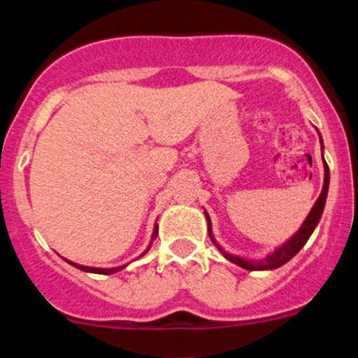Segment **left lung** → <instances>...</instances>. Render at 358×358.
<instances>
[{
  "label": "left lung",
  "mask_w": 358,
  "mask_h": 358,
  "mask_svg": "<svg viewBox=\"0 0 358 358\" xmlns=\"http://www.w3.org/2000/svg\"><path fill=\"white\" fill-rule=\"evenodd\" d=\"M321 143H322V140H321ZM322 161H324V157H322ZM328 185H330V170H328V164H327V161H324V182H322L321 195H319V199L315 201L314 208L310 210L308 217L305 218V222H303V226L299 227V231H297L296 235H294L292 238L287 240L283 245H280L276 251L271 252L268 256H265L264 260H245V258H242V256L231 255V252L224 251V249L217 243V240L213 238V235H211V220L206 213L210 238L213 240V243L218 248V251L222 252L227 260L238 265V267L248 268V271H271V268L281 267V265L287 264L290 258H294L297 252L301 251V248L306 243V240H308L310 235L314 233L315 226H317V222H319V218H321V215H322V210H324V202H327V195H328Z\"/></svg>",
  "instance_id": "8db88e82"
}]
</instances>
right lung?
Listing matches in <instances>:
<instances>
[{
  "label": "right lung",
  "instance_id": "1",
  "mask_svg": "<svg viewBox=\"0 0 358 358\" xmlns=\"http://www.w3.org/2000/svg\"><path fill=\"white\" fill-rule=\"evenodd\" d=\"M157 236V226L154 227V233H152V240L156 238ZM150 249V245L147 248V251ZM145 251V252H147ZM143 252V255H145ZM69 264L73 265V267H77L80 268V271H84V273H94V274H113V273H118V271H122L125 265H122V267H113V268H98V267H85V265H77V264H73V262H69Z\"/></svg>",
  "mask_w": 358,
  "mask_h": 358
}]
</instances>
